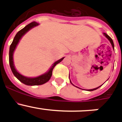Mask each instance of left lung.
Masks as SVG:
<instances>
[{
	"mask_svg": "<svg viewBox=\"0 0 122 122\" xmlns=\"http://www.w3.org/2000/svg\"><path fill=\"white\" fill-rule=\"evenodd\" d=\"M103 34H104V36H106V37L107 38V39H109V41H110V43H111L112 45V47H113V49H114V43H113V41L112 39V38H110V36H109V35H107V34H106V33H103ZM70 83H71V84H72V85H73V86H74V85L73 84H72V83H71V80H70ZM103 84H102V85H103ZM102 85H101V86H99V87H97V88H93V89H90V90H88V91H90V92H91V91H93V90H97V88H99V87H101V86H102Z\"/></svg>",
	"mask_w": 122,
	"mask_h": 122,
	"instance_id": "obj_1",
	"label": "left lung"
}]
</instances>
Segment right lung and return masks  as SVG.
Returning <instances> with one entry per match:
<instances>
[{"instance_id":"add662e5","label":"right lung","mask_w":122,"mask_h":122,"mask_svg":"<svg viewBox=\"0 0 122 122\" xmlns=\"http://www.w3.org/2000/svg\"><path fill=\"white\" fill-rule=\"evenodd\" d=\"M39 25V23L36 22H32L30 23L29 24L27 25L25 28L22 29L21 30H19L16 35L15 36L14 39H13V42L11 44L9 48V64L11 70H12V72L14 74V76L20 81V82L23 83V84L28 85V86H38V85H42L46 83V82L48 81L51 78V76H52V70L55 66L60 62L62 61V60L64 58V57L62 58L60 60H58L56 62L54 63L52 67L46 73L42 75L38 76V77H34V78H30V77H25L20 74V73L17 71V70L15 69V67L14 64H13V55L14 51L15 50L16 47L17 45L19 43V41L21 39L23 35L26 34L28 31H29L30 29H32L34 27L36 26Z\"/></svg>"}]
</instances>
